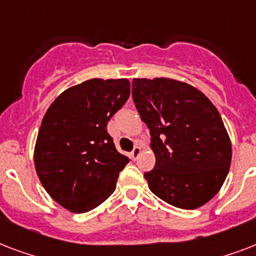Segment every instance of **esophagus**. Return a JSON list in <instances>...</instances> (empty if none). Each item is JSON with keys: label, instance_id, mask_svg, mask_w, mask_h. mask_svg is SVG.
Wrapping results in <instances>:
<instances>
[{"label": "esophagus", "instance_id": "esophagus-1", "mask_svg": "<svg viewBox=\"0 0 256 256\" xmlns=\"http://www.w3.org/2000/svg\"><path fill=\"white\" fill-rule=\"evenodd\" d=\"M140 152H142V148H140V146H138V144H136V146H134V148H132V160H136V158L140 156Z\"/></svg>", "mask_w": 256, "mask_h": 256}]
</instances>
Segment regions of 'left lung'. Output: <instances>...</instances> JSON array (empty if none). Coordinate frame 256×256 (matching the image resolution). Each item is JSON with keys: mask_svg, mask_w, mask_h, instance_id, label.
<instances>
[{"mask_svg": "<svg viewBox=\"0 0 256 256\" xmlns=\"http://www.w3.org/2000/svg\"><path fill=\"white\" fill-rule=\"evenodd\" d=\"M132 100L150 128L156 168L148 188L171 206L194 210L220 190L231 140L218 108L202 92L171 78H134Z\"/></svg>", "mask_w": 256, "mask_h": 256, "instance_id": "1", "label": "left lung"}]
</instances>
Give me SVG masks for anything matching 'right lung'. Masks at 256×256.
<instances>
[{
  "label": "right lung",
  "mask_w": 256,
  "mask_h": 256,
  "mask_svg": "<svg viewBox=\"0 0 256 256\" xmlns=\"http://www.w3.org/2000/svg\"><path fill=\"white\" fill-rule=\"evenodd\" d=\"M130 96L126 78H92L62 92L44 116L34 166L52 198L72 212H88L116 190L128 156L116 152L108 122Z\"/></svg>",
  "instance_id": "obj_1"
}]
</instances>
